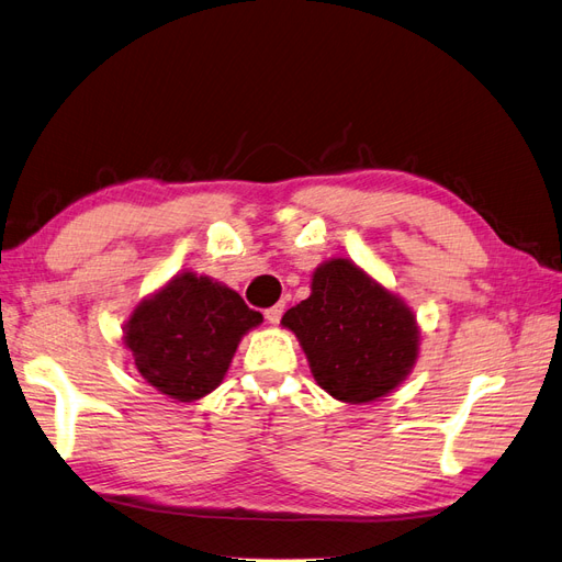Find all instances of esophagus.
Listing matches in <instances>:
<instances>
[{
    "mask_svg": "<svg viewBox=\"0 0 562 562\" xmlns=\"http://www.w3.org/2000/svg\"><path fill=\"white\" fill-rule=\"evenodd\" d=\"M281 314H283V305H281V302H279V305H274V307L265 310V318H267V322H269L271 326H277V324L281 322Z\"/></svg>",
    "mask_w": 562,
    "mask_h": 562,
    "instance_id": "obj_1",
    "label": "esophagus"
}]
</instances>
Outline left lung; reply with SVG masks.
<instances>
[{"label": "left lung", "mask_w": 562, "mask_h": 562, "mask_svg": "<svg viewBox=\"0 0 562 562\" xmlns=\"http://www.w3.org/2000/svg\"><path fill=\"white\" fill-rule=\"evenodd\" d=\"M281 324L295 333L318 387L347 404L385 397L416 367V314L345 257L314 269L310 297Z\"/></svg>", "instance_id": "8db88e82"}]
</instances>
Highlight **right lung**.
<instances>
[{
	"label": "right lung",
	"mask_w": 562,
	"mask_h": 562,
	"mask_svg": "<svg viewBox=\"0 0 562 562\" xmlns=\"http://www.w3.org/2000/svg\"><path fill=\"white\" fill-rule=\"evenodd\" d=\"M260 324L229 285L181 271L134 307L123 342L148 385L195 402L224 381L240 338Z\"/></svg>",
	"instance_id": "1"
}]
</instances>
